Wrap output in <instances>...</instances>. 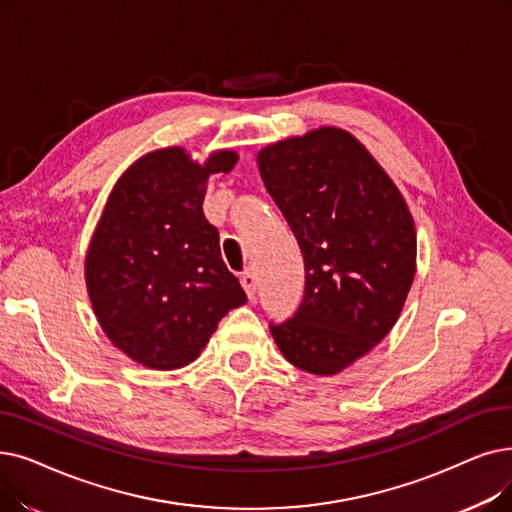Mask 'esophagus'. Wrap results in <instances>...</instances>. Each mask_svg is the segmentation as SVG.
<instances>
[{
  "label": "esophagus",
  "mask_w": 512,
  "mask_h": 512,
  "mask_svg": "<svg viewBox=\"0 0 512 512\" xmlns=\"http://www.w3.org/2000/svg\"><path fill=\"white\" fill-rule=\"evenodd\" d=\"M240 284H242V288H244V293H247V297H249V299H255V293H257V278H255V274H253L251 270L242 272Z\"/></svg>",
  "instance_id": "34e87169"
}]
</instances>
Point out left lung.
<instances>
[{
	"label": "left lung",
	"mask_w": 512,
	"mask_h": 512,
	"mask_svg": "<svg viewBox=\"0 0 512 512\" xmlns=\"http://www.w3.org/2000/svg\"><path fill=\"white\" fill-rule=\"evenodd\" d=\"M257 163L305 268L297 311L270 322L274 341L297 368L337 374L399 318L416 272L412 215L387 173L343 129L272 144Z\"/></svg>",
	"instance_id": "obj_1"
}]
</instances>
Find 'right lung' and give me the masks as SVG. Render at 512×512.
<instances>
[{
  "mask_svg": "<svg viewBox=\"0 0 512 512\" xmlns=\"http://www.w3.org/2000/svg\"><path fill=\"white\" fill-rule=\"evenodd\" d=\"M221 150L201 167L182 148L133 163L110 194L85 259L100 326L131 360L173 370L198 358L219 320L247 303L219 253L203 201L211 173H230Z\"/></svg>",
  "mask_w": 512,
  "mask_h": 512,
  "instance_id": "1",
  "label": "right lung"
}]
</instances>
